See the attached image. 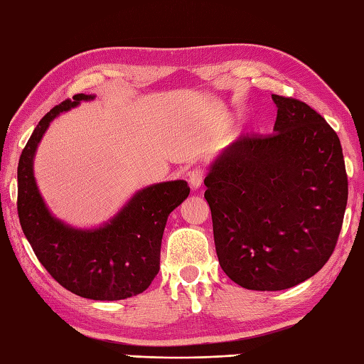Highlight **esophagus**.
I'll return each instance as SVG.
<instances>
[{
  "label": "esophagus",
  "instance_id": "esophagus-1",
  "mask_svg": "<svg viewBox=\"0 0 364 364\" xmlns=\"http://www.w3.org/2000/svg\"><path fill=\"white\" fill-rule=\"evenodd\" d=\"M203 181H204V173L201 169H193L188 173V183H190L191 190L201 188Z\"/></svg>",
  "mask_w": 364,
  "mask_h": 364
}]
</instances>
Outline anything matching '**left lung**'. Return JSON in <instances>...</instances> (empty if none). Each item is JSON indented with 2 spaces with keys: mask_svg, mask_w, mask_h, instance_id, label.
Listing matches in <instances>:
<instances>
[{
  "mask_svg": "<svg viewBox=\"0 0 364 364\" xmlns=\"http://www.w3.org/2000/svg\"><path fill=\"white\" fill-rule=\"evenodd\" d=\"M269 136H242L204 179L222 269L247 290L277 291L325 266L338 242L348 183L341 141L306 102L272 95Z\"/></svg>",
  "mask_w": 364,
  "mask_h": 364,
  "instance_id": "left-lung-1",
  "label": "left lung"
}]
</instances>
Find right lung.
I'll list each match as a JSON object with an SVG mask.
<instances>
[{
	"label": "right lung",
	"mask_w": 364,
	"mask_h": 364,
	"mask_svg": "<svg viewBox=\"0 0 364 364\" xmlns=\"http://www.w3.org/2000/svg\"><path fill=\"white\" fill-rule=\"evenodd\" d=\"M79 93L47 112L18 160L17 210L23 235L47 272L66 290L95 301H117L149 289L160 269V249L168 215L185 201V181L149 185L97 228H75L55 217L34 179V155L60 112L92 101Z\"/></svg>",
	"instance_id": "right-lung-1"
}]
</instances>
